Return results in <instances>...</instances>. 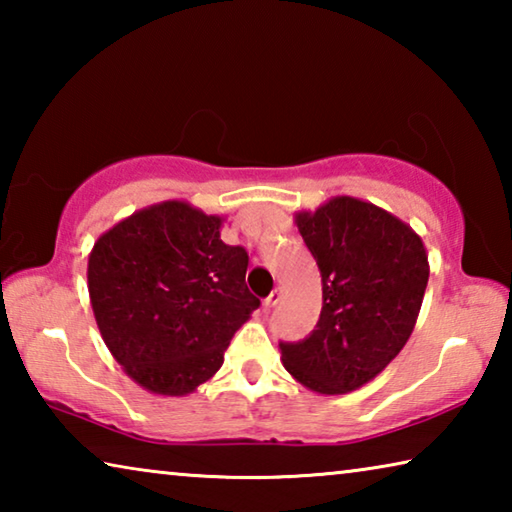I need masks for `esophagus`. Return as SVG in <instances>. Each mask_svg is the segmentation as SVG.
<instances>
[{"label": "esophagus", "instance_id": "esophagus-1", "mask_svg": "<svg viewBox=\"0 0 512 512\" xmlns=\"http://www.w3.org/2000/svg\"><path fill=\"white\" fill-rule=\"evenodd\" d=\"M280 298H282V291H280V289H273L271 293H268V298L264 300V307H266V309L275 307L277 302H280Z\"/></svg>", "mask_w": 512, "mask_h": 512}]
</instances>
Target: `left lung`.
Instances as JSON below:
<instances>
[{
	"label": "left lung",
	"mask_w": 512,
	"mask_h": 512,
	"mask_svg": "<svg viewBox=\"0 0 512 512\" xmlns=\"http://www.w3.org/2000/svg\"><path fill=\"white\" fill-rule=\"evenodd\" d=\"M323 282L316 329L280 343L289 375L309 391L343 395L375 379L409 341L429 282L418 232L368 201L334 196L296 212Z\"/></svg>",
	"instance_id": "1"
}]
</instances>
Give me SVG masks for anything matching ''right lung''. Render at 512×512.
<instances>
[{"instance_id": "1", "label": "right lung", "mask_w": 512, "mask_h": 512, "mask_svg": "<svg viewBox=\"0 0 512 512\" xmlns=\"http://www.w3.org/2000/svg\"><path fill=\"white\" fill-rule=\"evenodd\" d=\"M223 216L185 201L137 210L94 241L88 291L112 357L146 391L183 397L216 375L259 307L248 253L221 241Z\"/></svg>"}]
</instances>
